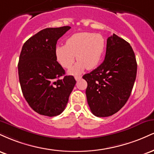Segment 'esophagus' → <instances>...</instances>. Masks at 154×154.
<instances>
[{
	"mask_svg": "<svg viewBox=\"0 0 154 154\" xmlns=\"http://www.w3.org/2000/svg\"><path fill=\"white\" fill-rule=\"evenodd\" d=\"M75 79H76V80H77V81H79V79L82 78V77H81V76H75Z\"/></svg>",
	"mask_w": 154,
	"mask_h": 154,
	"instance_id": "esophagus-1",
	"label": "esophagus"
}]
</instances>
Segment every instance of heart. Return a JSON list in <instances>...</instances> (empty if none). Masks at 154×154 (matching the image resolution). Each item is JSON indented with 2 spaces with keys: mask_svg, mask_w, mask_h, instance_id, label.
<instances>
[{
  "mask_svg": "<svg viewBox=\"0 0 154 154\" xmlns=\"http://www.w3.org/2000/svg\"><path fill=\"white\" fill-rule=\"evenodd\" d=\"M105 38L99 33L79 32L67 39L66 45L55 48L56 60L61 66L68 69L77 58V63L68 73L77 75L88 69H93L99 64L105 52Z\"/></svg>",
  "mask_w": 154,
  "mask_h": 154,
  "instance_id": "1",
  "label": "heart"
}]
</instances>
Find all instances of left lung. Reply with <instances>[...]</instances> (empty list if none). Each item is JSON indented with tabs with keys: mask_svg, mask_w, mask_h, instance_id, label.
<instances>
[{
	"mask_svg": "<svg viewBox=\"0 0 154 154\" xmlns=\"http://www.w3.org/2000/svg\"><path fill=\"white\" fill-rule=\"evenodd\" d=\"M137 75L135 53L130 43L113 34L107 39L103 62L83 75L88 82V103L98 117L114 114L128 101Z\"/></svg>",
	"mask_w": 154,
	"mask_h": 154,
	"instance_id": "8db88e82",
	"label": "left lung"
}]
</instances>
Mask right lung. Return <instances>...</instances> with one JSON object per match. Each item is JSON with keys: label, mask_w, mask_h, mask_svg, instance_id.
Listing matches in <instances>:
<instances>
[{"label": "right lung", "mask_w": 154, "mask_h": 154, "mask_svg": "<svg viewBox=\"0 0 154 154\" xmlns=\"http://www.w3.org/2000/svg\"><path fill=\"white\" fill-rule=\"evenodd\" d=\"M70 28L44 29L22 46L18 63L21 88L29 106L41 115L61 114L76 84L73 76L61 77L65 71L55 56L57 40Z\"/></svg>", "instance_id": "add662e5"}]
</instances>
